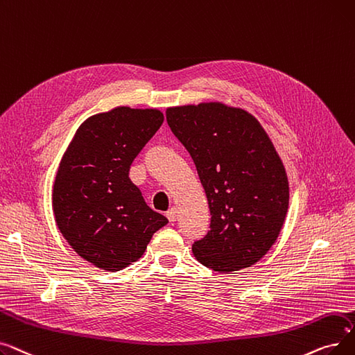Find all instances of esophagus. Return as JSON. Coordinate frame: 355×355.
Masks as SVG:
<instances>
[{
  "label": "esophagus",
  "instance_id": "1",
  "mask_svg": "<svg viewBox=\"0 0 355 355\" xmlns=\"http://www.w3.org/2000/svg\"><path fill=\"white\" fill-rule=\"evenodd\" d=\"M166 216L168 219V223H175L178 219V209L176 208H171L166 212Z\"/></svg>",
  "mask_w": 355,
  "mask_h": 355
}]
</instances>
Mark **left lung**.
Returning a JSON list of instances; mask_svg holds the SVG:
<instances>
[{
  "label": "left lung",
  "instance_id": "obj_1",
  "mask_svg": "<svg viewBox=\"0 0 355 355\" xmlns=\"http://www.w3.org/2000/svg\"><path fill=\"white\" fill-rule=\"evenodd\" d=\"M166 120L191 155L211 225L196 260L230 273L257 263L279 237L289 207L284 166L254 116L219 103L168 108Z\"/></svg>",
  "mask_w": 355,
  "mask_h": 355
}]
</instances>
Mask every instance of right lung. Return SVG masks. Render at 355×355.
Segmentation results:
<instances>
[{"label": "right lung", "mask_w": 355, "mask_h": 355, "mask_svg": "<svg viewBox=\"0 0 355 355\" xmlns=\"http://www.w3.org/2000/svg\"><path fill=\"white\" fill-rule=\"evenodd\" d=\"M164 116L120 107L83 123L64 151L53 212L66 241L94 266L118 272L139 260L167 218L147 207L130 178L132 160Z\"/></svg>", "instance_id": "right-lung-1"}]
</instances>
